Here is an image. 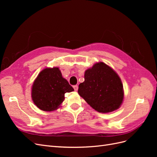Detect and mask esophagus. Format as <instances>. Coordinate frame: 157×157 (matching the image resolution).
Returning <instances> with one entry per match:
<instances>
[{
	"instance_id": "1",
	"label": "esophagus",
	"mask_w": 157,
	"mask_h": 157,
	"mask_svg": "<svg viewBox=\"0 0 157 157\" xmlns=\"http://www.w3.org/2000/svg\"><path fill=\"white\" fill-rule=\"evenodd\" d=\"M73 88H74V90H75V91H77L78 87L77 85H75V86H73Z\"/></svg>"
}]
</instances>
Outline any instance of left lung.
<instances>
[{
	"label": "left lung",
	"instance_id": "8db88e82",
	"mask_svg": "<svg viewBox=\"0 0 157 157\" xmlns=\"http://www.w3.org/2000/svg\"><path fill=\"white\" fill-rule=\"evenodd\" d=\"M78 93L95 110L103 113L120 107L124 99L122 81L109 66L99 62L85 71Z\"/></svg>",
	"mask_w": 157,
	"mask_h": 157
}]
</instances>
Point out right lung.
I'll return each mask as SVG.
<instances>
[{"instance_id": "obj_1", "label": "right lung", "mask_w": 157, "mask_h": 157, "mask_svg": "<svg viewBox=\"0 0 157 157\" xmlns=\"http://www.w3.org/2000/svg\"><path fill=\"white\" fill-rule=\"evenodd\" d=\"M73 90L67 80L63 78L58 67L46 68L34 81L31 96L38 108L52 111L59 107L65 99V94Z\"/></svg>"}]
</instances>
